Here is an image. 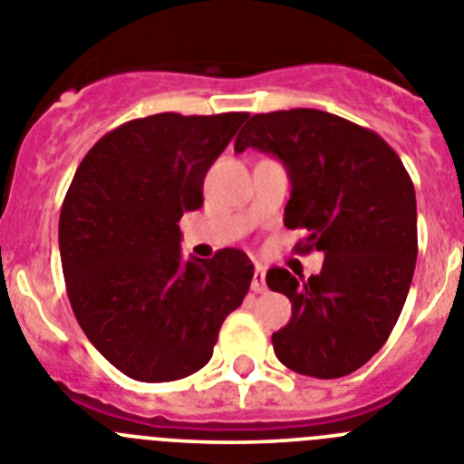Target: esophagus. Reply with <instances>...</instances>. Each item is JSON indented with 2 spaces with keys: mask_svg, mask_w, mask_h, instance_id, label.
Here are the masks:
<instances>
[{
  "mask_svg": "<svg viewBox=\"0 0 464 464\" xmlns=\"http://www.w3.org/2000/svg\"><path fill=\"white\" fill-rule=\"evenodd\" d=\"M251 290L253 293H265V290H267V283H265V269H262L260 265H257L256 274H253Z\"/></svg>",
  "mask_w": 464,
  "mask_h": 464,
  "instance_id": "esophagus-1",
  "label": "esophagus"
}]
</instances>
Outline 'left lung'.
I'll return each mask as SVG.
<instances>
[{"mask_svg": "<svg viewBox=\"0 0 464 464\" xmlns=\"http://www.w3.org/2000/svg\"><path fill=\"white\" fill-rule=\"evenodd\" d=\"M281 160L290 176L285 227L302 229L295 251H323L321 274L288 269L267 285L293 302L272 334L288 370L339 379L360 370L391 337L407 302L418 256L416 190L400 155L376 132L318 109L256 113L235 141Z\"/></svg>", "mask_w": 464, "mask_h": 464, "instance_id": "left-lung-1", "label": "left lung"}]
</instances>
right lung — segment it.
I'll list each match as a JSON object with an SVG mask.
<instances>
[{
  "instance_id": "add662e5",
  "label": "right lung",
  "mask_w": 464,
  "mask_h": 464,
  "mask_svg": "<svg viewBox=\"0 0 464 464\" xmlns=\"http://www.w3.org/2000/svg\"><path fill=\"white\" fill-rule=\"evenodd\" d=\"M248 113H155L111 130L79 165L60 211V257L85 337L134 381L186 379L211 360L251 288L239 248L183 260L179 220Z\"/></svg>"
}]
</instances>
